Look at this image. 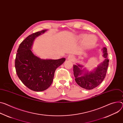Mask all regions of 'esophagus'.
<instances>
[{
	"mask_svg": "<svg viewBox=\"0 0 123 123\" xmlns=\"http://www.w3.org/2000/svg\"><path fill=\"white\" fill-rule=\"evenodd\" d=\"M68 58V59H69L70 60H71V61H73V60H74V57L73 56H72V55H70V56H69Z\"/></svg>",
	"mask_w": 123,
	"mask_h": 123,
	"instance_id": "esophagus-1",
	"label": "esophagus"
}]
</instances>
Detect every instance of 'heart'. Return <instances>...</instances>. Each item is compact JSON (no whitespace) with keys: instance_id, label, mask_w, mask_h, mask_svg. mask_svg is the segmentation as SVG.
Masks as SVG:
<instances>
[{"instance_id":"obj_1","label":"heart","mask_w":123,"mask_h":123,"mask_svg":"<svg viewBox=\"0 0 123 123\" xmlns=\"http://www.w3.org/2000/svg\"><path fill=\"white\" fill-rule=\"evenodd\" d=\"M80 38L85 40V43L87 45H92L95 43L96 38L93 36H87V35H82L80 36Z\"/></svg>"}]
</instances>
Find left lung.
I'll use <instances>...</instances> for the list:
<instances>
[{"mask_svg": "<svg viewBox=\"0 0 123 123\" xmlns=\"http://www.w3.org/2000/svg\"><path fill=\"white\" fill-rule=\"evenodd\" d=\"M102 50L105 60L99 65L94 71L90 73L85 72V70L82 69V66L79 64L73 66L75 81L81 87L87 90H91L99 85L104 80L107 72L109 60L107 58V49L104 47ZM84 72V73H83ZM82 74H84L83 76Z\"/></svg>", "mask_w": 123, "mask_h": 123, "instance_id": "obj_1", "label": "left lung"}]
</instances>
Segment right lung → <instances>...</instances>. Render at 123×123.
Returning <instances> with one entry per match:
<instances>
[{
  "label": "right lung",
  "instance_id": "1",
  "mask_svg": "<svg viewBox=\"0 0 123 123\" xmlns=\"http://www.w3.org/2000/svg\"><path fill=\"white\" fill-rule=\"evenodd\" d=\"M46 31L37 32L26 37L19 44L15 59L18 78L27 87L37 92L45 90L51 85L56 69L66 60L41 59L32 53L33 41Z\"/></svg>",
  "mask_w": 123,
  "mask_h": 123
}]
</instances>
